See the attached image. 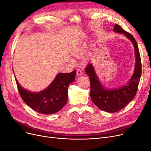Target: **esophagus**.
Returning a JSON list of instances; mask_svg holds the SVG:
<instances>
[{
	"label": "esophagus",
	"instance_id": "1",
	"mask_svg": "<svg viewBox=\"0 0 151 151\" xmlns=\"http://www.w3.org/2000/svg\"><path fill=\"white\" fill-rule=\"evenodd\" d=\"M83 74V73L81 69H77V76H82Z\"/></svg>",
	"mask_w": 151,
	"mask_h": 151
}]
</instances>
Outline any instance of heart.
Instances as JSON below:
<instances>
[{
	"mask_svg": "<svg viewBox=\"0 0 151 151\" xmlns=\"http://www.w3.org/2000/svg\"><path fill=\"white\" fill-rule=\"evenodd\" d=\"M85 53V49L84 47L83 46H81V47H77L73 52L72 54L75 57L80 58L81 57H83L84 56V55ZM70 62L72 63H74L75 61L72 59H70Z\"/></svg>",
	"mask_w": 151,
	"mask_h": 151,
	"instance_id": "b5f03b06",
	"label": "heart"
}]
</instances>
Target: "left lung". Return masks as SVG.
<instances>
[{
	"instance_id": "1",
	"label": "left lung",
	"mask_w": 151,
	"mask_h": 151,
	"mask_svg": "<svg viewBox=\"0 0 151 151\" xmlns=\"http://www.w3.org/2000/svg\"><path fill=\"white\" fill-rule=\"evenodd\" d=\"M113 31L124 35L134 45L135 63L134 71L130 79L121 87L115 88H105L96 73L93 63H89L86 68V73L90 77L91 100L98 108L108 113L118 111L134 99L137 91L142 74L140 53L134 36L118 24L114 26Z\"/></svg>"
}]
</instances>
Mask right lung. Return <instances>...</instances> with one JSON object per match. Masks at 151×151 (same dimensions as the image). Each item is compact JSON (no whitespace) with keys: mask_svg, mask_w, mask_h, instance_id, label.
<instances>
[{"mask_svg":"<svg viewBox=\"0 0 151 151\" xmlns=\"http://www.w3.org/2000/svg\"><path fill=\"white\" fill-rule=\"evenodd\" d=\"M76 71L58 73L47 88L33 93L24 89L16 79L22 100L35 111L44 115L54 114L65 106L68 99V87L75 81Z\"/></svg>","mask_w":151,"mask_h":151,"instance_id":"1","label":"right lung"}]
</instances>
